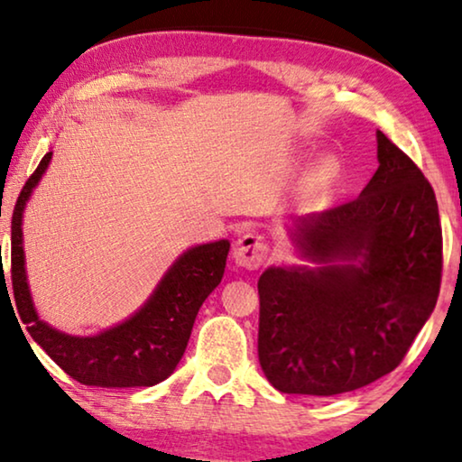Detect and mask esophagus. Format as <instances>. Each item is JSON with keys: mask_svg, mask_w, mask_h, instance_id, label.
Returning a JSON list of instances; mask_svg holds the SVG:
<instances>
[{"mask_svg": "<svg viewBox=\"0 0 462 462\" xmlns=\"http://www.w3.org/2000/svg\"><path fill=\"white\" fill-rule=\"evenodd\" d=\"M269 245L264 244V239L256 233H245L244 237L237 239L236 250H233V258L239 267L254 271L261 267V264L267 261Z\"/></svg>", "mask_w": 462, "mask_h": 462, "instance_id": "esophagus-1", "label": "esophagus"}]
</instances>
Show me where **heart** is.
I'll return each instance as SVG.
<instances>
[{
  "label": "heart",
  "instance_id": "heart-1",
  "mask_svg": "<svg viewBox=\"0 0 462 462\" xmlns=\"http://www.w3.org/2000/svg\"><path fill=\"white\" fill-rule=\"evenodd\" d=\"M332 176H334V166L330 162H324V163H319L318 168H315L313 180L318 182V185H326V182L332 180Z\"/></svg>",
  "mask_w": 462,
  "mask_h": 462
}]
</instances>
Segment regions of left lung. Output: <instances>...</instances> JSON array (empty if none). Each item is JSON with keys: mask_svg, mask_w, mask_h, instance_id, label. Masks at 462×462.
Instances as JSON below:
<instances>
[{"mask_svg": "<svg viewBox=\"0 0 462 462\" xmlns=\"http://www.w3.org/2000/svg\"><path fill=\"white\" fill-rule=\"evenodd\" d=\"M378 170L357 199L292 220L315 267L258 280V362L282 393L338 395L395 370L433 313L441 225L419 166L376 132Z\"/></svg>", "mask_w": 462, "mask_h": 462, "instance_id": "8db88e82", "label": "left lung"}]
</instances>
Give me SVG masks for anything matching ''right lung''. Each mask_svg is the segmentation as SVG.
Wrapping results in <instances>:
<instances>
[{
    "label": "right lung",
    "mask_w": 462,
    "mask_h": 462,
    "mask_svg": "<svg viewBox=\"0 0 462 462\" xmlns=\"http://www.w3.org/2000/svg\"><path fill=\"white\" fill-rule=\"evenodd\" d=\"M52 160L48 151L24 182L12 214V288L31 338L81 384L153 387L166 381L187 349L199 307L223 280L229 239L193 245L176 258L147 302L122 324L94 337H73L40 319L24 271L23 212Z\"/></svg>",
    "instance_id": "add662e5"
}]
</instances>
